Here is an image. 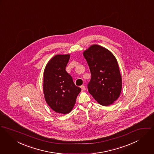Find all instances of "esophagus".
<instances>
[{
    "label": "esophagus",
    "instance_id": "esophagus-1",
    "mask_svg": "<svg viewBox=\"0 0 154 154\" xmlns=\"http://www.w3.org/2000/svg\"><path fill=\"white\" fill-rule=\"evenodd\" d=\"M80 87H81V88H82V91H84V90H85V85H82Z\"/></svg>",
    "mask_w": 154,
    "mask_h": 154
}]
</instances>
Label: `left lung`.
<instances>
[{"mask_svg": "<svg viewBox=\"0 0 154 154\" xmlns=\"http://www.w3.org/2000/svg\"><path fill=\"white\" fill-rule=\"evenodd\" d=\"M90 70L91 78L88 92L100 104L107 106L119 97L122 77L114 55L99 45H93L83 52Z\"/></svg>", "mask_w": 154, "mask_h": 154, "instance_id": "1", "label": "left lung"}]
</instances>
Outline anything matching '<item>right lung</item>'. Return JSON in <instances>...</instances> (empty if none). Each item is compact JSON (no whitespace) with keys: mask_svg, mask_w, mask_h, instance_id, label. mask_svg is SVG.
Instances as JSON below:
<instances>
[{"mask_svg":"<svg viewBox=\"0 0 154 154\" xmlns=\"http://www.w3.org/2000/svg\"><path fill=\"white\" fill-rule=\"evenodd\" d=\"M70 55H56L48 61L44 72L43 90L48 106L57 113L67 114L72 109L82 89L74 85L66 71Z\"/></svg>","mask_w":154,"mask_h":154,"instance_id":"right-lung-1","label":"right lung"}]
</instances>
